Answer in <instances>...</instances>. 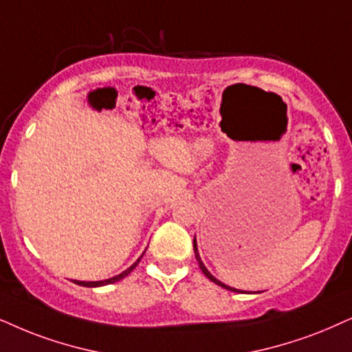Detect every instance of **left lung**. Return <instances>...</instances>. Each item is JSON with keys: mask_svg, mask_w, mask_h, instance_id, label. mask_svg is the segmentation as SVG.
I'll return each instance as SVG.
<instances>
[{"mask_svg": "<svg viewBox=\"0 0 352 352\" xmlns=\"http://www.w3.org/2000/svg\"><path fill=\"white\" fill-rule=\"evenodd\" d=\"M193 250H195V256H197V261H198V265H199V270L203 271L204 273V276H206L208 279H211L212 283L214 284H217V286H221V287H224V289H228V291H234V292H243V291H240V289H235V287H230V286H228V284H224V283H221L219 279H216L214 276H212L211 273H209L208 271V268L206 266H204V263L201 261V256H199V252H198V245H197V237L193 239Z\"/></svg>", "mask_w": 352, "mask_h": 352, "instance_id": "left-lung-1", "label": "left lung"}]
</instances>
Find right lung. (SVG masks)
Returning <instances> with one entry per match:
<instances>
[{
  "label": "right lung",
  "mask_w": 352,
  "mask_h": 352,
  "mask_svg": "<svg viewBox=\"0 0 352 352\" xmlns=\"http://www.w3.org/2000/svg\"><path fill=\"white\" fill-rule=\"evenodd\" d=\"M146 252V250H144ZM144 252H143V255H144ZM143 255H141L140 258H138V260L135 261V263H133L130 268H126L123 271V273H120V274H117V276H113V278H109V279H104V281H78V279H74L73 283H76V284H79V286H84V287H100V286H107V284H113V283H117V281H120V279H123L124 276H128L131 273L133 270L136 268V265L140 263V260L141 258H143Z\"/></svg>",
  "instance_id": "right-lung-1"
}]
</instances>
